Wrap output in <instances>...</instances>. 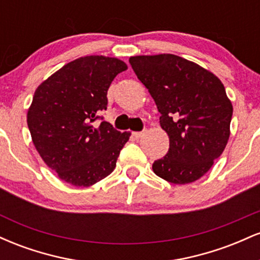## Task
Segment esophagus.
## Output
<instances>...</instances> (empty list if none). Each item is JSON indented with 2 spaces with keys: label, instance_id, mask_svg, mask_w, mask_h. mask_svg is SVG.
<instances>
[{
  "label": "esophagus",
  "instance_id": "obj_1",
  "mask_svg": "<svg viewBox=\"0 0 260 260\" xmlns=\"http://www.w3.org/2000/svg\"><path fill=\"white\" fill-rule=\"evenodd\" d=\"M143 134H144L143 132H133L132 136L134 137V139H139V138H142Z\"/></svg>",
  "mask_w": 260,
  "mask_h": 260
}]
</instances>
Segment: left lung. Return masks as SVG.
I'll use <instances>...</instances> for the list:
<instances>
[{
    "instance_id": "left-lung-1",
    "label": "left lung",
    "mask_w": 260,
    "mask_h": 260,
    "mask_svg": "<svg viewBox=\"0 0 260 260\" xmlns=\"http://www.w3.org/2000/svg\"><path fill=\"white\" fill-rule=\"evenodd\" d=\"M129 63L156 104L170 139L168 154L153 164L155 175L175 184L199 180L230 138L234 109L221 80L171 53L133 56Z\"/></svg>"
}]
</instances>
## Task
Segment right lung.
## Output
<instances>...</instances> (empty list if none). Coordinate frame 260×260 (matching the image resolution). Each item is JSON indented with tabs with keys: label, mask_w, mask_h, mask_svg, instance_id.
Returning a JSON list of instances; mask_svg holds the SVG:
<instances>
[{
	"label": "right lung",
	"mask_w": 260,
	"mask_h": 260,
	"mask_svg": "<svg viewBox=\"0 0 260 260\" xmlns=\"http://www.w3.org/2000/svg\"><path fill=\"white\" fill-rule=\"evenodd\" d=\"M121 59L84 56L59 68L38 86L26 113L32 143L41 159L62 181L90 187L116 168L129 132H118L109 122L92 124L106 110L107 90Z\"/></svg>",
	"instance_id": "right-lung-1"
}]
</instances>
